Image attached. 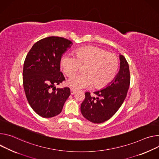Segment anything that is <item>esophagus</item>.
<instances>
[{
  "instance_id": "1",
  "label": "esophagus",
  "mask_w": 159,
  "mask_h": 159,
  "mask_svg": "<svg viewBox=\"0 0 159 159\" xmlns=\"http://www.w3.org/2000/svg\"><path fill=\"white\" fill-rule=\"evenodd\" d=\"M70 94H71V95H73L76 92V91L75 90H74L73 89H70Z\"/></svg>"
}]
</instances>
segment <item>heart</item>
Here are the masks:
<instances>
[{
	"instance_id": "heart-1",
	"label": "heart",
	"mask_w": 159,
	"mask_h": 159,
	"mask_svg": "<svg viewBox=\"0 0 159 159\" xmlns=\"http://www.w3.org/2000/svg\"><path fill=\"white\" fill-rule=\"evenodd\" d=\"M60 67L64 74L70 77L83 67V74L69 78L67 83L74 89L90 87L100 89L110 83L119 68V59L112 53L97 47L88 46L78 49L75 56L62 57Z\"/></svg>"
}]
</instances>
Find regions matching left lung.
<instances>
[{
  "instance_id": "1",
  "label": "left lung",
  "mask_w": 159,
  "mask_h": 159,
  "mask_svg": "<svg viewBox=\"0 0 159 159\" xmlns=\"http://www.w3.org/2000/svg\"><path fill=\"white\" fill-rule=\"evenodd\" d=\"M120 69L115 79L103 90L94 92L97 97L85 93L81 105L83 116L93 123H102L111 118L125 101L130 84L128 63L122 55L119 56Z\"/></svg>"
}]
</instances>
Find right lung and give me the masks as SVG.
<instances>
[{
    "label": "right lung",
    "instance_id": "obj_1",
    "mask_svg": "<svg viewBox=\"0 0 159 159\" xmlns=\"http://www.w3.org/2000/svg\"><path fill=\"white\" fill-rule=\"evenodd\" d=\"M72 44L62 37H47L35 43L26 57L23 71L25 95L33 110L42 117L59 114L70 94L68 87L55 86L65 80L60 61Z\"/></svg>",
    "mask_w": 159,
    "mask_h": 159
}]
</instances>
